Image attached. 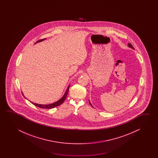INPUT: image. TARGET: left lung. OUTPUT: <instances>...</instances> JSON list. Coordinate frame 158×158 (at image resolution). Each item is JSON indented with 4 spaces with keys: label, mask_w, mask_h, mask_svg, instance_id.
<instances>
[{
    "label": "left lung",
    "mask_w": 158,
    "mask_h": 158,
    "mask_svg": "<svg viewBox=\"0 0 158 158\" xmlns=\"http://www.w3.org/2000/svg\"><path fill=\"white\" fill-rule=\"evenodd\" d=\"M128 46H129V47H131V48H133V49H134V48H133V47L132 46V45H131V44H128ZM90 104L91 106H92V105L90 103Z\"/></svg>",
    "instance_id": "left-lung-1"
}]
</instances>
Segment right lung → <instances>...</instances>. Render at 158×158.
<instances>
[{"instance_id":"add662e5","label":"right lung","mask_w":158,"mask_h":158,"mask_svg":"<svg viewBox=\"0 0 158 158\" xmlns=\"http://www.w3.org/2000/svg\"><path fill=\"white\" fill-rule=\"evenodd\" d=\"M45 39H46V38L43 39V40H38L36 43L41 42V41L44 40H45ZM69 87H70V85H69V86L68 87L67 89V90L65 91V94H64V95H63V97L61 98L60 100H59V101H57V102H55L54 103L44 105V104H36V103H33V102H31V103H32L34 105L38 107L42 108H45V109H50V108H52L59 106V105L62 104V103L64 102V101L65 100V99H66V98H67V96L68 93Z\"/></svg>"}]
</instances>
